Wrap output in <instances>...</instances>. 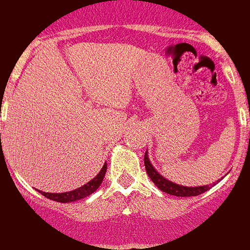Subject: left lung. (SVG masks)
Masks as SVG:
<instances>
[{"label": "left lung", "mask_w": 250, "mask_h": 250, "mask_svg": "<svg viewBox=\"0 0 250 250\" xmlns=\"http://www.w3.org/2000/svg\"><path fill=\"white\" fill-rule=\"evenodd\" d=\"M145 166H146V171L148 174V177L151 178L154 184L157 185V188H161L165 193L170 194V195H177V197H195V195H199V194L208 191L210 186H211V185H205V186H194L193 188V186H182V185L174 184V182L168 181V179H166L163 175L158 173L155 167L150 162L147 151L145 154Z\"/></svg>", "instance_id": "left-lung-1"}]
</instances>
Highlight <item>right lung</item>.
<instances>
[{"mask_svg": "<svg viewBox=\"0 0 250 250\" xmlns=\"http://www.w3.org/2000/svg\"><path fill=\"white\" fill-rule=\"evenodd\" d=\"M105 171H107V163H104V166L102 167V170L99 171V174L93 179H91L89 182L82 186V188H75L72 191H65V193H45V191H40L44 197L52 199V201H56V202H62V204H66V202H75V201H79V199H83L91 195L93 191H96L99 188V186L102 185L104 179V175H105Z\"/></svg>", "mask_w": 250, "mask_h": 250, "instance_id": "obj_1", "label": "right lung"}]
</instances>
